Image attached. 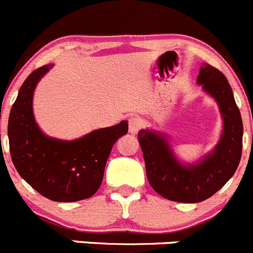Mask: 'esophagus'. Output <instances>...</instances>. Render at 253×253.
<instances>
[{
  "mask_svg": "<svg viewBox=\"0 0 253 253\" xmlns=\"http://www.w3.org/2000/svg\"><path fill=\"white\" fill-rule=\"evenodd\" d=\"M142 123L139 118H135V117H131L129 119V132L130 134H136L140 129H141Z\"/></svg>",
  "mask_w": 253,
  "mask_h": 253,
  "instance_id": "esophagus-1",
  "label": "esophagus"
}]
</instances>
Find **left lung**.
I'll return each instance as SVG.
<instances>
[{"instance_id": "8db88e82", "label": "left lung", "mask_w": 253, "mask_h": 253, "mask_svg": "<svg viewBox=\"0 0 253 253\" xmlns=\"http://www.w3.org/2000/svg\"><path fill=\"white\" fill-rule=\"evenodd\" d=\"M196 83L217 102L223 119L220 139L210 153L184 163L165 132L148 127L139 131L148 183L165 199L184 204L205 201L222 189L238 169L243 152V119L226 78L205 63Z\"/></svg>"}]
</instances>
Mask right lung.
Returning a JSON list of instances; mask_svg holds the SVG:
<instances>
[{
    "label": "right lung",
    "instance_id": "obj_1",
    "mask_svg": "<svg viewBox=\"0 0 253 253\" xmlns=\"http://www.w3.org/2000/svg\"><path fill=\"white\" fill-rule=\"evenodd\" d=\"M52 67L34 70L19 88L8 119L10 157L19 175L39 194L56 202H75L98 190L112 147L127 132V122L75 140L47 136L35 121L33 97L38 83Z\"/></svg>",
    "mask_w": 253,
    "mask_h": 253
}]
</instances>
